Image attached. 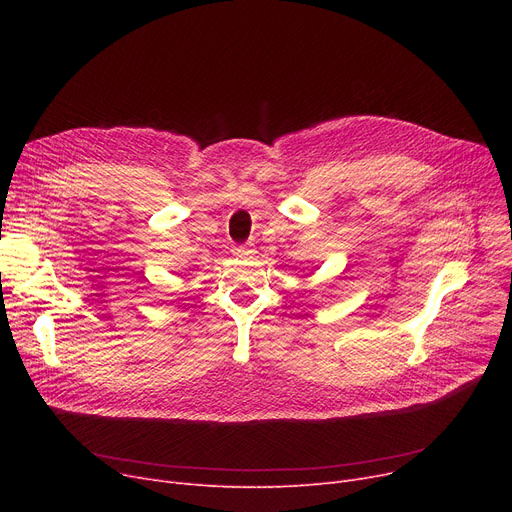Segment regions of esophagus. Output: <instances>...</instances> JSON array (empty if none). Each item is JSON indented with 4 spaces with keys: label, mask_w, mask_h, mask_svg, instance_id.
<instances>
[{
    "label": "esophagus",
    "mask_w": 512,
    "mask_h": 512,
    "mask_svg": "<svg viewBox=\"0 0 512 512\" xmlns=\"http://www.w3.org/2000/svg\"><path fill=\"white\" fill-rule=\"evenodd\" d=\"M232 255H234V257H240V259L251 257V255H253V247H251V245H240V247H234V249H232Z\"/></svg>",
    "instance_id": "1"
}]
</instances>
